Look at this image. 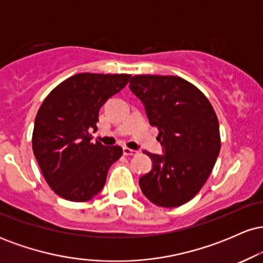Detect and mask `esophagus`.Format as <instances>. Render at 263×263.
Listing matches in <instances>:
<instances>
[{
	"instance_id": "34e87169",
	"label": "esophagus",
	"mask_w": 263,
	"mask_h": 263,
	"mask_svg": "<svg viewBox=\"0 0 263 263\" xmlns=\"http://www.w3.org/2000/svg\"><path fill=\"white\" fill-rule=\"evenodd\" d=\"M136 153H137V151L127 148V147H123V155L125 156H134Z\"/></svg>"
}]
</instances>
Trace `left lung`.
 Segmentation results:
<instances>
[{"label": "left lung", "instance_id": "8db88e82", "mask_svg": "<svg viewBox=\"0 0 263 263\" xmlns=\"http://www.w3.org/2000/svg\"><path fill=\"white\" fill-rule=\"evenodd\" d=\"M129 90L158 128L164 152H146L152 170L140 178V188L158 206H180L198 194L219 156L215 111L198 87L172 75H136Z\"/></svg>", "mask_w": 263, "mask_h": 263}]
</instances>
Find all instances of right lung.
<instances>
[{
	"instance_id": "1",
	"label": "right lung",
	"mask_w": 263,
	"mask_h": 263,
	"mask_svg": "<svg viewBox=\"0 0 263 263\" xmlns=\"http://www.w3.org/2000/svg\"><path fill=\"white\" fill-rule=\"evenodd\" d=\"M128 74L81 73L59 84L39 107L32 146L42 173L59 197L87 201L99 194L120 146L92 143L99 111L128 83Z\"/></svg>"
}]
</instances>
